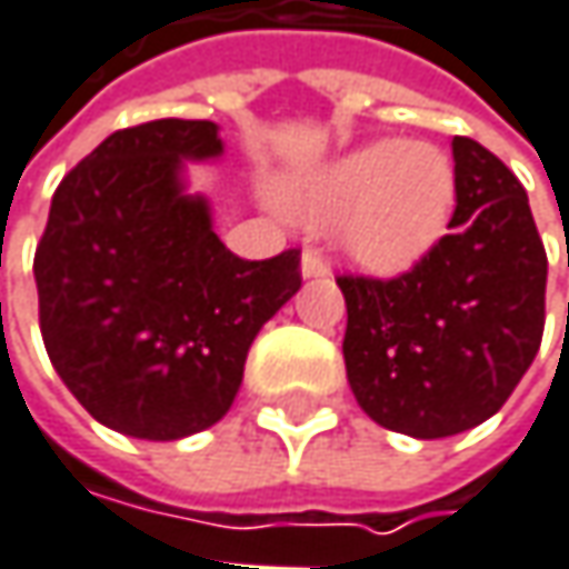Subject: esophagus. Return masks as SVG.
I'll use <instances>...</instances> for the list:
<instances>
[{"label":"esophagus","instance_id":"34e87169","mask_svg":"<svg viewBox=\"0 0 569 569\" xmlns=\"http://www.w3.org/2000/svg\"><path fill=\"white\" fill-rule=\"evenodd\" d=\"M299 270H302V280H322L329 277V263L319 250H306L302 260H299Z\"/></svg>","mask_w":569,"mask_h":569}]
</instances>
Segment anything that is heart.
<instances>
[{
  "instance_id": "obj_1",
  "label": "heart",
  "mask_w": 569,
  "mask_h": 569,
  "mask_svg": "<svg viewBox=\"0 0 569 569\" xmlns=\"http://www.w3.org/2000/svg\"><path fill=\"white\" fill-rule=\"evenodd\" d=\"M277 204L309 231L336 228L341 257L358 270L400 277L423 263L449 228L456 172L437 146L375 139L286 176Z\"/></svg>"
}]
</instances>
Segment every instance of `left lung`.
Returning <instances> with one entry per match:
<instances>
[{
	"mask_svg": "<svg viewBox=\"0 0 569 569\" xmlns=\"http://www.w3.org/2000/svg\"><path fill=\"white\" fill-rule=\"evenodd\" d=\"M456 211L437 250L397 280L341 277V341L358 407L413 439L486 423L543 336L547 253L528 194L476 139H452Z\"/></svg>",
	"mask_w": 569,
	"mask_h": 569,
	"instance_id": "left-lung-1",
	"label": "left lung"
}]
</instances>
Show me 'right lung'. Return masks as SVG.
<instances>
[{"label": "right lung", "mask_w": 569, "mask_h": 569, "mask_svg": "<svg viewBox=\"0 0 569 569\" xmlns=\"http://www.w3.org/2000/svg\"><path fill=\"white\" fill-rule=\"evenodd\" d=\"M211 120L107 136L58 184L34 250L41 338L80 407L123 437L214 427L257 332L299 292V250L240 260L188 166L221 162Z\"/></svg>", "instance_id": "right-lung-1"}]
</instances>
